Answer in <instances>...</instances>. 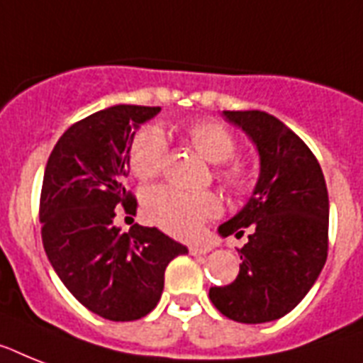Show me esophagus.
<instances>
[{"label": "esophagus", "mask_w": 363, "mask_h": 363, "mask_svg": "<svg viewBox=\"0 0 363 363\" xmlns=\"http://www.w3.org/2000/svg\"><path fill=\"white\" fill-rule=\"evenodd\" d=\"M188 250H190L191 255H207L212 250V246H208V244H194Z\"/></svg>", "instance_id": "1"}]
</instances>
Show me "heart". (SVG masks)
<instances>
[{"label": "heart", "instance_id": "heart-1", "mask_svg": "<svg viewBox=\"0 0 363 363\" xmlns=\"http://www.w3.org/2000/svg\"><path fill=\"white\" fill-rule=\"evenodd\" d=\"M182 138L205 160L216 164V179L235 196L252 188V169L235 160L237 140L216 121H191L182 128ZM167 158V143L155 126H145L130 141L128 166L138 179L147 181L160 175ZM147 216L155 225L173 237L188 238L201 231L208 220L222 212V201L214 191H181L155 186L143 197Z\"/></svg>", "mask_w": 363, "mask_h": 363}]
</instances>
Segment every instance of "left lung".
<instances>
[{
    "label": "left lung",
    "instance_id": "left-lung-1",
    "mask_svg": "<svg viewBox=\"0 0 363 363\" xmlns=\"http://www.w3.org/2000/svg\"><path fill=\"white\" fill-rule=\"evenodd\" d=\"M259 151L261 173L246 207L222 223V237L248 242L237 279L211 287L214 308L246 325L276 320L313 287L328 255V191L319 162L304 141L267 111H223Z\"/></svg>",
    "mask_w": 363,
    "mask_h": 363
}]
</instances>
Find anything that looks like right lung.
<instances>
[{"label":"right lung","instance_id":"obj_1","mask_svg":"<svg viewBox=\"0 0 363 363\" xmlns=\"http://www.w3.org/2000/svg\"><path fill=\"white\" fill-rule=\"evenodd\" d=\"M158 106L119 104L78 121L55 143L40 190V235L50 263L79 304L108 320H135L156 308L164 272L186 246L156 228L115 225V207L135 214L123 186L134 130Z\"/></svg>","mask_w":363,"mask_h":363}]
</instances>
